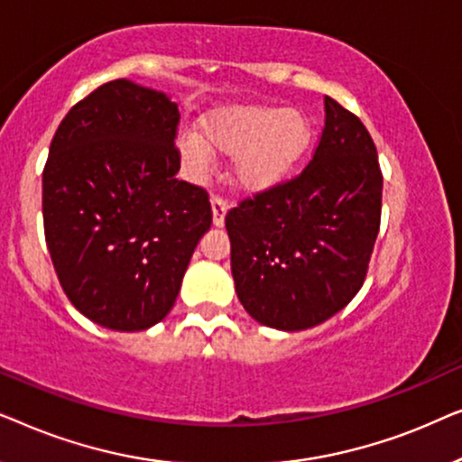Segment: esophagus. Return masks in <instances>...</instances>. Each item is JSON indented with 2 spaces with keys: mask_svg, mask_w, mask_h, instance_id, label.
Wrapping results in <instances>:
<instances>
[{
  "mask_svg": "<svg viewBox=\"0 0 462 462\" xmlns=\"http://www.w3.org/2000/svg\"><path fill=\"white\" fill-rule=\"evenodd\" d=\"M226 208H229V204H226L225 199L212 198V223H214V226H223L225 225Z\"/></svg>",
  "mask_w": 462,
  "mask_h": 462,
  "instance_id": "obj_1",
  "label": "esophagus"
}]
</instances>
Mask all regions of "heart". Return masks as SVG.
<instances>
[{"mask_svg":"<svg viewBox=\"0 0 462 462\" xmlns=\"http://www.w3.org/2000/svg\"><path fill=\"white\" fill-rule=\"evenodd\" d=\"M313 124L305 111L275 105L220 109L199 124V136L185 132L176 141L182 166L201 179L212 155L236 157L233 179L250 193L282 185L311 147Z\"/></svg>","mask_w":462,"mask_h":462,"instance_id":"1","label":"heart"}]
</instances>
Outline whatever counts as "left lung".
I'll return each mask as SVG.
<instances>
[{
	"mask_svg": "<svg viewBox=\"0 0 462 462\" xmlns=\"http://www.w3.org/2000/svg\"><path fill=\"white\" fill-rule=\"evenodd\" d=\"M313 160L226 212L231 273L245 311L283 332L319 326L362 288L381 226L383 174L365 125L326 97Z\"/></svg>",
	"mask_w": 462,
	"mask_h": 462,
	"instance_id": "8db88e82",
	"label": "left lung"
}]
</instances>
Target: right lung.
<instances>
[{"label":"right lung","instance_id":"1","mask_svg":"<svg viewBox=\"0 0 462 462\" xmlns=\"http://www.w3.org/2000/svg\"><path fill=\"white\" fill-rule=\"evenodd\" d=\"M179 119L166 92L116 79L75 105L50 144V256L73 307L109 330L166 318L212 225L204 189L176 179Z\"/></svg>","mask_w":462,"mask_h":462}]
</instances>
